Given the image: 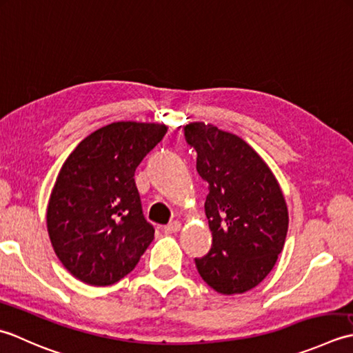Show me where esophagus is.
<instances>
[{"instance_id": "1", "label": "esophagus", "mask_w": 353, "mask_h": 353, "mask_svg": "<svg viewBox=\"0 0 353 353\" xmlns=\"http://www.w3.org/2000/svg\"><path fill=\"white\" fill-rule=\"evenodd\" d=\"M181 228V224H179L178 221H174V222H170V224H168V225H164V233H176L178 230Z\"/></svg>"}]
</instances>
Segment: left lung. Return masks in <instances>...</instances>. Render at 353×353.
Instances as JSON below:
<instances>
[{
	"mask_svg": "<svg viewBox=\"0 0 353 353\" xmlns=\"http://www.w3.org/2000/svg\"><path fill=\"white\" fill-rule=\"evenodd\" d=\"M185 140L208 183L205 216L212 248L195 263L221 294H242L270 274L285 245L288 208L277 179L241 137L213 125L190 123Z\"/></svg>",
	"mask_w": 353,
	"mask_h": 353,
	"instance_id": "obj_1",
	"label": "left lung"
}]
</instances>
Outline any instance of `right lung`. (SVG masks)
Segmentation results:
<instances>
[{
    "label": "right lung",
    "instance_id": "obj_1",
    "mask_svg": "<svg viewBox=\"0 0 353 353\" xmlns=\"http://www.w3.org/2000/svg\"><path fill=\"white\" fill-rule=\"evenodd\" d=\"M166 132L164 125L117 121L90 134L63 163L47 228L56 256L83 283L119 282L152 242L134 175Z\"/></svg>",
    "mask_w": 353,
    "mask_h": 353
}]
</instances>
